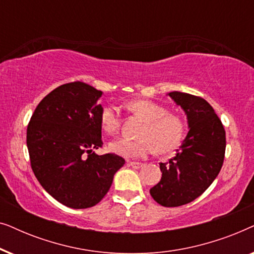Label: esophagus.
I'll return each instance as SVG.
<instances>
[{"label":"esophagus","instance_id":"1","mask_svg":"<svg viewBox=\"0 0 254 254\" xmlns=\"http://www.w3.org/2000/svg\"><path fill=\"white\" fill-rule=\"evenodd\" d=\"M128 165L131 166L133 169H140L142 166V163H140V162H128Z\"/></svg>","mask_w":254,"mask_h":254}]
</instances>
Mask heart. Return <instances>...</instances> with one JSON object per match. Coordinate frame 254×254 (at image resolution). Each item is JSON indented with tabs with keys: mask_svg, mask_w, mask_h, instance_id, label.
<instances>
[{
	"mask_svg": "<svg viewBox=\"0 0 254 254\" xmlns=\"http://www.w3.org/2000/svg\"><path fill=\"white\" fill-rule=\"evenodd\" d=\"M129 109L145 121L140 131L141 138L129 140L120 137L111 142L109 148L114 154L126 158H141L156 150L165 154L176 149L182 142L185 124L182 118L168 112L164 106L147 99H137L128 104ZM120 113L118 107L106 106L100 114V125L107 134H116L120 128Z\"/></svg>",
	"mask_w": 254,
	"mask_h": 254,
	"instance_id": "heart-1",
	"label": "heart"
}]
</instances>
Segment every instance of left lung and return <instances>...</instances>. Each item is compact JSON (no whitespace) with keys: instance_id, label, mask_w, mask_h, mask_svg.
<instances>
[{"instance_id":"1","label":"left lung","mask_w":254,"mask_h":254,"mask_svg":"<svg viewBox=\"0 0 254 254\" xmlns=\"http://www.w3.org/2000/svg\"><path fill=\"white\" fill-rule=\"evenodd\" d=\"M168 96L185 112L190 130L175 157L159 164L161 182L150 189V194L162 206L178 207L200 196L220 173L224 161L225 130L203 98L179 91L169 92Z\"/></svg>"}]
</instances>
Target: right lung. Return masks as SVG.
<instances>
[{
    "label": "right lung",
    "mask_w": 254,
    "mask_h": 254,
    "mask_svg": "<svg viewBox=\"0 0 254 254\" xmlns=\"http://www.w3.org/2000/svg\"><path fill=\"white\" fill-rule=\"evenodd\" d=\"M102 96L83 82L58 86L38 104L27 126L34 176L50 195L74 209L98 203L125 164L116 154L95 152L103 144Z\"/></svg>",
    "instance_id": "obj_1"
}]
</instances>
